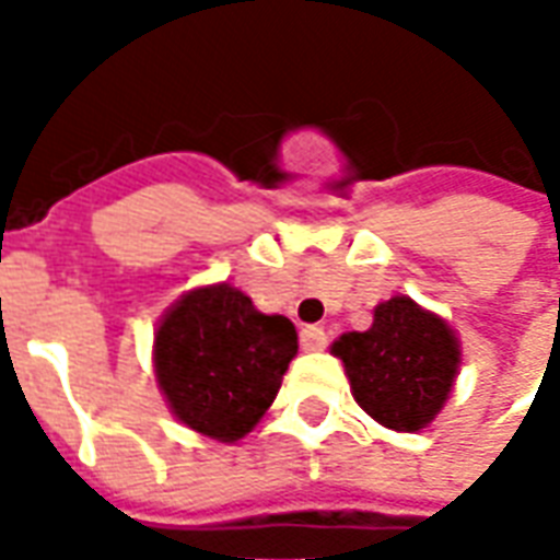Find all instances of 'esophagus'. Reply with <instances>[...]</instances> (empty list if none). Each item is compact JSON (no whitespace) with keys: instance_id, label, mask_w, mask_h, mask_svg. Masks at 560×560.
I'll return each instance as SVG.
<instances>
[{"instance_id":"1","label":"esophagus","mask_w":560,"mask_h":560,"mask_svg":"<svg viewBox=\"0 0 560 560\" xmlns=\"http://www.w3.org/2000/svg\"><path fill=\"white\" fill-rule=\"evenodd\" d=\"M300 345H303V351H324L327 348V332L320 327H305L300 332Z\"/></svg>"}]
</instances>
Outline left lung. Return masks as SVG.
<instances>
[{
  "label": "left lung",
  "mask_w": 560,
  "mask_h": 560,
  "mask_svg": "<svg viewBox=\"0 0 560 560\" xmlns=\"http://www.w3.org/2000/svg\"><path fill=\"white\" fill-rule=\"evenodd\" d=\"M332 353L345 363L357 405L396 432H420L441 413L462 363L450 324L411 296L377 305L372 327L345 332Z\"/></svg>",
  "instance_id": "1"
}]
</instances>
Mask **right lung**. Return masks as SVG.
<instances>
[{
    "label": "right lung",
    "mask_w": 560,
    "mask_h": 560,
    "mask_svg": "<svg viewBox=\"0 0 560 560\" xmlns=\"http://www.w3.org/2000/svg\"><path fill=\"white\" fill-rule=\"evenodd\" d=\"M296 329L228 281L188 291L155 332V377L173 417L233 444L252 432L296 357Z\"/></svg>",
    "instance_id": "1"
}]
</instances>
